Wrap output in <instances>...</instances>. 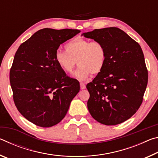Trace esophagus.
<instances>
[{"instance_id": "obj_1", "label": "esophagus", "mask_w": 158, "mask_h": 158, "mask_svg": "<svg viewBox=\"0 0 158 158\" xmlns=\"http://www.w3.org/2000/svg\"><path fill=\"white\" fill-rule=\"evenodd\" d=\"M85 87L86 86H85V84H84V83H81V84H80V89H81V90L85 89Z\"/></svg>"}]
</instances>
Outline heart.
Masks as SVG:
<instances>
[{
    "instance_id": "obj_1",
    "label": "heart",
    "mask_w": 158,
    "mask_h": 158,
    "mask_svg": "<svg viewBox=\"0 0 158 158\" xmlns=\"http://www.w3.org/2000/svg\"><path fill=\"white\" fill-rule=\"evenodd\" d=\"M65 50L56 52V62L67 73H72L78 63L79 65L74 76L80 81H84L91 74L97 75L105 68L106 50L101 42L78 37L69 42L65 45Z\"/></svg>"
}]
</instances>
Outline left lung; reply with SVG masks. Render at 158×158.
<instances>
[{"mask_svg": "<svg viewBox=\"0 0 158 158\" xmlns=\"http://www.w3.org/2000/svg\"><path fill=\"white\" fill-rule=\"evenodd\" d=\"M81 35L101 42L106 50L105 68L86 85L90 114L102 124L121 123L132 117L142 103L148 83L142 49L116 27L95 29Z\"/></svg>", "mask_w": 158, "mask_h": 158, "instance_id": "8db88e82", "label": "left lung"}]
</instances>
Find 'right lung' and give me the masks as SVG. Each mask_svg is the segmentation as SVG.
Segmentation results:
<instances>
[{
	"label": "right lung",
	"mask_w": 158,
	"mask_h": 158,
	"mask_svg": "<svg viewBox=\"0 0 158 158\" xmlns=\"http://www.w3.org/2000/svg\"><path fill=\"white\" fill-rule=\"evenodd\" d=\"M79 33L41 29L15 53L10 73L13 99L21 114L37 126L52 127L62 121L79 91V81L67 77L55 60L60 45Z\"/></svg>",
	"instance_id": "add662e5"
}]
</instances>
